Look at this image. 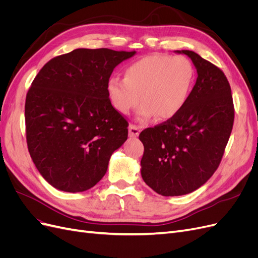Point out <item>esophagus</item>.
I'll use <instances>...</instances> for the list:
<instances>
[{"instance_id": "obj_1", "label": "esophagus", "mask_w": 258, "mask_h": 258, "mask_svg": "<svg viewBox=\"0 0 258 258\" xmlns=\"http://www.w3.org/2000/svg\"><path fill=\"white\" fill-rule=\"evenodd\" d=\"M140 130H141V128L137 126V124H130V126H129V137H132V138L138 137L139 134H140Z\"/></svg>"}]
</instances>
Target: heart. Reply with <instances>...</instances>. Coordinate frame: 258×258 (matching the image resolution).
I'll use <instances>...</instances> for the list:
<instances>
[{"mask_svg": "<svg viewBox=\"0 0 258 258\" xmlns=\"http://www.w3.org/2000/svg\"><path fill=\"white\" fill-rule=\"evenodd\" d=\"M195 81V69L184 56L151 54L126 68L123 79L112 77L107 93L115 110L129 114L141 100L140 118L167 120L183 110Z\"/></svg>", "mask_w": 258, "mask_h": 258, "instance_id": "obj_1", "label": "heart"}]
</instances>
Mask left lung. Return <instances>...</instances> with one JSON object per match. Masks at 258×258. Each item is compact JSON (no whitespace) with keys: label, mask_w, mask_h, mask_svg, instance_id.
Returning <instances> with one entry per match:
<instances>
[{"label":"left lung","mask_w":258,"mask_h":258,"mask_svg":"<svg viewBox=\"0 0 258 258\" xmlns=\"http://www.w3.org/2000/svg\"><path fill=\"white\" fill-rule=\"evenodd\" d=\"M197 81L183 110L167 121L146 128L141 174L161 196H182L204 185L218 168L231 134L235 108L230 85L220 68L191 50Z\"/></svg>","instance_id":"left-lung-1"}]
</instances>
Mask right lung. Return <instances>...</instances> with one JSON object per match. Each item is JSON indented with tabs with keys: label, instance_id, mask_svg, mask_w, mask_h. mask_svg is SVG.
<instances>
[{
	"label": "right lung",
	"instance_id": "add662e5",
	"mask_svg": "<svg viewBox=\"0 0 258 258\" xmlns=\"http://www.w3.org/2000/svg\"><path fill=\"white\" fill-rule=\"evenodd\" d=\"M136 51L79 48L46 63L27 93V144L41 175L54 188L85 191L104 176L128 121L113 107L107 82Z\"/></svg>",
	"mask_w": 258,
	"mask_h": 258
}]
</instances>
